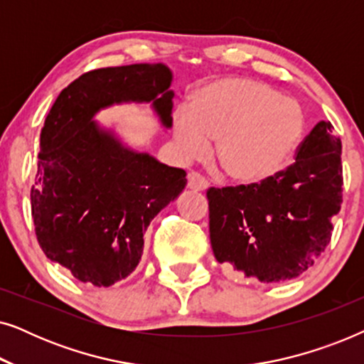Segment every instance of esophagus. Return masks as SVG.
Wrapping results in <instances>:
<instances>
[{"label":"esophagus","mask_w":364,"mask_h":364,"mask_svg":"<svg viewBox=\"0 0 364 364\" xmlns=\"http://www.w3.org/2000/svg\"><path fill=\"white\" fill-rule=\"evenodd\" d=\"M187 187L196 192H205L208 188V182L198 172H191L187 176Z\"/></svg>","instance_id":"1"}]
</instances>
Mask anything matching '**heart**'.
<instances>
[{
	"instance_id": "1",
	"label": "heart",
	"mask_w": 364,
	"mask_h": 364,
	"mask_svg": "<svg viewBox=\"0 0 364 364\" xmlns=\"http://www.w3.org/2000/svg\"><path fill=\"white\" fill-rule=\"evenodd\" d=\"M306 134L301 104L252 77L215 79L173 116V137L183 157L197 159L215 142L213 164L227 178L258 183L277 176Z\"/></svg>"
}]
</instances>
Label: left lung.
<instances>
[{
	"label": "left lung",
	"mask_w": 364,
	"mask_h": 364,
	"mask_svg": "<svg viewBox=\"0 0 364 364\" xmlns=\"http://www.w3.org/2000/svg\"><path fill=\"white\" fill-rule=\"evenodd\" d=\"M341 187V141L320 121L285 171L260 183L208 188L217 262L263 283L301 275L330 243Z\"/></svg>",
	"instance_id": "left-lung-1"
}]
</instances>
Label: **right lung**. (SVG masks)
Returning <instances> with one entry per match:
<instances>
[{"instance_id": "add662e5", "label": "right lung", "mask_w": 364, "mask_h": 364, "mask_svg": "<svg viewBox=\"0 0 364 364\" xmlns=\"http://www.w3.org/2000/svg\"><path fill=\"white\" fill-rule=\"evenodd\" d=\"M172 71L129 64L82 74L63 89L39 141L31 212L39 247L51 262L94 287L131 275L152 218L187 186L186 171L122 144L94 121L102 109L151 102L172 127Z\"/></svg>"}]
</instances>
